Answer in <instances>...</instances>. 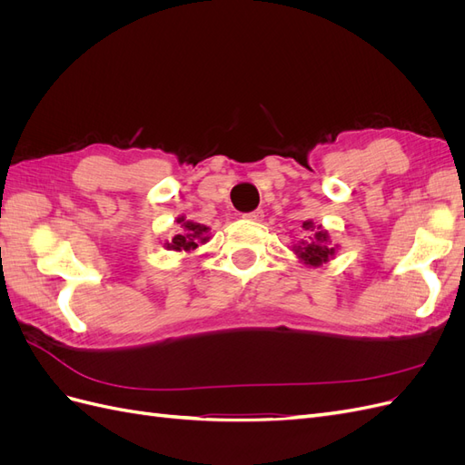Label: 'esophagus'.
<instances>
[{
	"label": "esophagus",
	"mask_w": 465,
	"mask_h": 465,
	"mask_svg": "<svg viewBox=\"0 0 465 465\" xmlns=\"http://www.w3.org/2000/svg\"><path fill=\"white\" fill-rule=\"evenodd\" d=\"M244 217H246V219H250V221H262V219H263V211H262V209L250 211V213H246Z\"/></svg>",
	"instance_id": "esophagus-1"
}]
</instances>
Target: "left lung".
<instances>
[{"label": "left lung", "instance_id": "8db88e82", "mask_svg": "<svg viewBox=\"0 0 465 465\" xmlns=\"http://www.w3.org/2000/svg\"><path fill=\"white\" fill-rule=\"evenodd\" d=\"M302 229L311 232V236H308V241H302L301 246H297L294 252H297V254L304 260V263H311V265L326 263L335 254V248L328 244V232L320 231V227L314 229L312 221H304Z\"/></svg>", "mask_w": 465, "mask_h": 465}]
</instances>
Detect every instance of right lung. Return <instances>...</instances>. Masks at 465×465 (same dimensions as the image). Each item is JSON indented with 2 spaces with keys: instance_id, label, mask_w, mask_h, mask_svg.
Instances as JSON below:
<instances>
[{
  "instance_id": "add662e5",
  "label": "right lung",
  "mask_w": 465,
  "mask_h": 465,
  "mask_svg": "<svg viewBox=\"0 0 465 465\" xmlns=\"http://www.w3.org/2000/svg\"><path fill=\"white\" fill-rule=\"evenodd\" d=\"M178 223H182L180 224V231H178V234H174L171 238V242H166L168 250L190 252L193 248H198V242H205L207 241L205 232L209 229L203 227V224L190 223V221H184V219H178Z\"/></svg>"
}]
</instances>
